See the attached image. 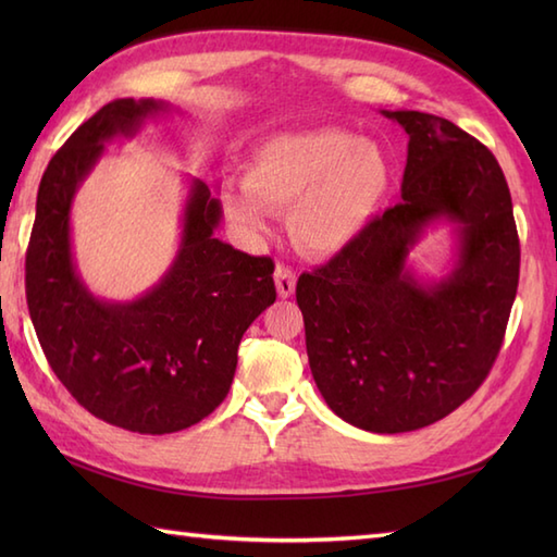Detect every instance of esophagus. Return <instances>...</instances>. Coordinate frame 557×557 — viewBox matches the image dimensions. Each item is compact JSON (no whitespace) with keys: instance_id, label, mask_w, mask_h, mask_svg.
<instances>
[{"instance_id":"esophagus-1","label":"esophagus","mask_w":557,"mask_h":557,"mask_svg":"<svg viewBox=\"0 0 557 557\" xmlns=\"http://www.w3.org/2000/svg\"><path fill=\"white\" fill-rule=\"evenodd\" d=\"M275 287L277 294L282 299H289L294 289H297V275H294V270L287 265H277L275 268Z\"/></svg>"}]
</instances>
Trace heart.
I'll use <instances>...</instances> for the list:
<instances>
[{
  "instance_id": "obj_1",
  "label": "heart",
  "mask_w": 557,
  "mask_h": 557,
  "mask_svg": "<svg viewBox=\"0 0 557 557\" xmlns=\"http://www.w3.org/2000/svg\"><path fill=\"white\" fill-rule=\"evenodd\" d=\"M393 188L383 148L337 126L280 134L258 146L244 186L224 194L230 215L265 232L272 210H292V232L304 251L335 256L357 244L381 215Z\"/></svg>"
}]
</instances>
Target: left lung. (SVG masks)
<instances>
[{"instance_id": "left-lung-1", "label": "left lung", "mask_w": 557, "mask_h": 557, "mask_svg": "<svg viewBox=\"0 0 557 557\" xmlns=\"http://www.w3.org/2000/svg\"><path fill=\"white\" fill-rule=\"evenodd\" d=\"M381 112L409 136L401 203L304 272L297 304L327 407L363 431L407 433L445 419L486 381L517 297L519 239L486 146L443 116ZM435 223L454 227L456 260L429 281L408 253Z\"/></svg>"}]
</instances>
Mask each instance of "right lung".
<instances>
[{
    "instance_id": "add662e5",
    "label": "right lung",
    "mask_w": 557,
    "mask_h": 557,
    "mask_svg": "<svg viewBox=\"0 0 557 557\" xmlns=\"http://www.w3.org/2000/svg\"><path fill=\"white\" fill-rule=\"evenodd\" d=\"M174 108L122 98L83 122L47 164L26 253L30 321L52 371L81 407L120 429L148 435L184 431L227 397L236 349L275 304L272 260L220 242L222 203L188 182L182 242L168 272L132 301L88 289L71 246V206L104 144L134 138Z\"/></svg>"
}]
</instances>
